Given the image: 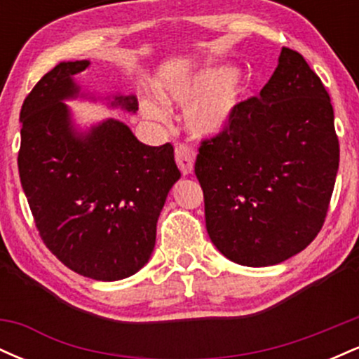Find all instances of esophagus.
I'll use <instances>...</instances> for the list:
<instances>
[{"instance_id": "34e87169", "label": "esophagus", "mask_w": 359, "mask_h": 359, "mask_svg": "<svg viewBox=\"0 0 359 359\" xmlns=\"http://www.w3.org/2000/svg\"><path fill=\"white\" fill-rule=\"evenodd\" d=\"M175 160L179 165L180 172L184 175L192 174L194 170V150L187 145H177L175 147Z\"/></svg>"}]
</instances>
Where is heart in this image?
<instances>
[{"instance_id": "heart-1", "label": "heart", "mask_w": 359, "mask_h": 359, "mask_svg": "<svg viewBox=\"0 0 359 359\" xmlns=\"http://www.w3.org/2000/svg\"><path fill=\"white\" fill-rule=\"evenodd\" d=\"M158 94L170 104L187 106L185 125L189 131L199 138H209L229 125L245 97L246 86L233 67L216 65L168 76L160 82ZM143 109L150 118H162V111L151 102H145Z\"/></svg>"}]
</instances>
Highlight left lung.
Returning <instances> with one entry per match:
<instances>
[{"mask_svg": "<svg viewBox=\"0 0 359 359\" xmlns=\"http://www.w3.org/2000/svg\"><path fill=\"white\" fill-rule=\"evenodd\" d=\"M337 168L331 97L306 59L283 47L259 96L201 143L194 170L214 246L245 266L297 255L323 228Z\"/></svg>", "mask_w": 359, "mask_h": 359, "instance_id": "1", "label": "left lung"}]
</instances>
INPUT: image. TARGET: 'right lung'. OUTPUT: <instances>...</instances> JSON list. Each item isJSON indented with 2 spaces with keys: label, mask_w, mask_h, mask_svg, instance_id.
<instances>
[{
  "label": "right lung",
  "mask_w": 359,
  "mask_h": 359,
  "mask_svg": "<svg viewBox=\"0 0 359 359\" xmlns=\"http://www.w3.org/2000/svg\"><path fill=\"white\" fill-rule=\"evenodd\" d=\"M89 60L60 62L20 111V180L40 236L67 269L101 282L131 277L150 259L156 221L180 172L174 147H148L118 119L77 131L65 100ZM111 108L138 109L135 96Z\"/></svg>",
  "instance_id": "1"
}]
</instances>
